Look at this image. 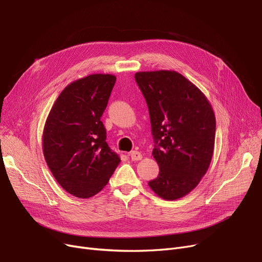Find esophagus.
<instances>
[{
  "mask_svg": "<svg viewBox=\"0 0 262 262\" xmlns=\"http://www.w3.org/2000/svg\"><path fill=\"white\" fill-rule=\"evenodd\" d=\"M129 155H130L132 161H134V162H137V161H140V159H142V154L138 151H133V152H130Z\"/></svg>",
  "mask_w": 262,
  "mask_h": 262,
  "instance_id": "34e87169",
  "label": "esophagus"
}]
</instances>
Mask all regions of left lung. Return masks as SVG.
<instances>
[{
	"mask_svg": "<svg viewBox=\"0 0 262 262\" xmlns=\"http://www.w3.org/2000/svg\"><path fill=\"white\" fill-rule=\"evenodd\" d=\"M149 108L159 166L150 188L165 200H177L194 189L210 167L215 142L213 108L201 91L174 71L135 74Z\"/></svg>",
	"mask_w": 262,
	"mask_h": 262,
	"instance_id": "left-lung-1",
	"label": "left lung"
}]
</instances>
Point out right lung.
Returning <instances> with one entry per match:
<instances>
[{"label":"right lung","instance_id":"obj_1","mask_svg":"<svg viewBox=\"0 0 262 262\" xmlns=\"http://www.w3.org/2000/svg\"><path fill=\"white\" fill-rule=\"evenodd\" d=\"M117 80L93 74L65 86L54 101L42 132V152L56 182L86 199L103 189L121 159L106 142L100 121Z\"/></svg>","mask_w":262,"mask_h":262}]
</instances>
